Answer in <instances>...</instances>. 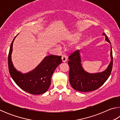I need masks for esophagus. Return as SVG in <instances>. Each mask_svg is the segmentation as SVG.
<instances>
[{
    "mask_svg": "<svg viewBox=\"0 0 120 120\" xmlns=\"http://www.w3.org/2000/svg\"><path fill=\"white\" fill-rule=\"evenodd\" d=\"M62 62H66L67 61V58L66 56L63 54V55L62 56Z\"/></svg>",
    "mask_w": 120,
    "mask_h": 120,
    "instance_id": "1",
    "label": "esophagus"
}]
</instances>
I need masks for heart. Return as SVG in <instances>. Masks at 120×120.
Masks as SVG:
<instances>
[{
	"mask_svg": "<svg viewBox=\"0 0 120 120\" xmlns=\"http://www.w3.org/2000/svg\"><path fill=\"white\" fill-rule=\"evenodd\" d=\"M79 37V34H78V33H76V34H75L72 35V38H71V40L76 41V40L78 39Z\"/></svg>",
	"mask_w": 120,
	"mask_h": 120,
	"instance_id": "b5f03b06",
	"label": "heart"
}]
</instances>
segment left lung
I'll use <instances>...</instances> for the list:
<instances>
[{
    "label": "left lung",
    "instance_id": "8db88e82",
    "mask_svg": "<svg viewBox=\"0 0 120 120\" xmlns=\"http://www.w3.org/2000/svg\"><path fill=\"white\" fill-rule=\"evenodd\" d=\"M105 40L111 44V42L104 33ZM111 61L107 69L101 72L90 74L85 71L81 64V57L79 50H77L70 54L68 62L69 66V82L71 86L79 92H88L96 90L104 84L112 70L113 55L111 45Z\"/></svg>",
    "mask_w": 120,
    "mask_h": 120
}]
</instances>
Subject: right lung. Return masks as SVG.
Returning <instances> with one entry per match:
<instances>
[{
	"label": "right lung",
	"mask_w": 120,
	"mask_h": 120,
	"mask_svg": "<svg viewBox=\"0 0 120 120\" xmlns=\"http://www.w3.org/2000/svg\"><path fill=\"white\" fill-rule=\"evenodd\" d=\"M16 36L11 43L8 58L10 75L16 84L23 90L33 95L43 94L49 88L54 70L62 63L61 56L50 55L46 56L33 70L22 74L14 68L11 59L13 42Z\"/></svg>",
	"instance_id": "right-lung-1"
}]
</instances>
